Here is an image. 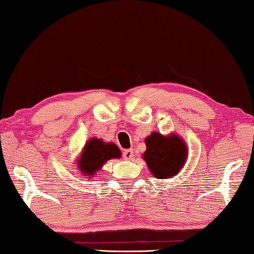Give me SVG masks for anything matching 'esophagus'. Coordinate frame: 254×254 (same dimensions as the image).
Wrapping results in <instances>:
<instances>
[{
	"label": "esophagus",
	"mask_w": 254,
	"mask_h": 254,
	"mask_svg": "<svg viewBox=\"0 0 254 254\" xmlns=\"http://www.w3.org/2000/svg\"><path fill=\"white\" fill-rule=\"evenodd\" d=\"M123 157L126 158V160H132V157H133V150L132 149H127L123 151Z\"/></svg>",
	"instance_id": "esophagus-1"
}]
</instances>
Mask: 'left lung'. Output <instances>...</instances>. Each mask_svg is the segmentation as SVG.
Here are the masks:
<instances>
[{
	"mask_svg": "<svg viewBox=\"0 0 254 254\" xmlns=\"http://www.w3.org/2000/svg\"><path fill=\"white\" fill-rule=\"evenodd\" d=\"M146 150L142 160L156 179H170L177 176L186 164L188 148L186 141L177 133L162 134L151 132L146 137Z\"/></svg>",
	"mask_w": 254,
	"mask_h": 254,
	"instance_id": "8db88e82",
	"label": "left lung"
}]
</instances>
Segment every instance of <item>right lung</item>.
I'll return each instance as SVG.
<instances>
[{"label":"right lung","instance_id":"add662e5","mask_svg":"<svg viewBox=\"0 0 254 254\" xmlns=\"http://www.w3.org/2000/svg\"><path fill=\"white\" fill-rule=\"evenodd\" d=\"M122 153L114 142H105L103 139L91 138L85 142L77 160L78 175L93 179L104 164L113 158H121Z\"/></svg>","mask_w":254,"mask_h":254}]
</instances>
